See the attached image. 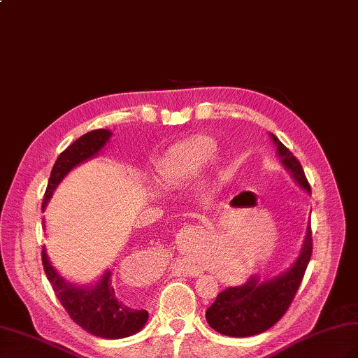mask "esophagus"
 <instances>
[{
	"label": "esophagus",
	"instance_id": "obj_1",
	"mask_svg": "<svg viewBox=\"0 0 358 358\" xmlns=\"http://www.w3.org/2000/svg\"><path fill=\"white\" fill-rule=\"evenodd\" d=\"M177 271L186 277H198L201 273V268L199 264L192 263V262H181L177 264Z\"/></svg>",
	"mask_w": 358,
	"mask_h": 358
}]
</instances>
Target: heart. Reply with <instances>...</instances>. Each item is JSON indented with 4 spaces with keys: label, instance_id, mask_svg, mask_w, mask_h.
<instances>
[{
    "label": "heart",
    "instance_id": "obj_1",
    "mask_svg": "<svg viewBox=\"0 0 358 358\" xmlns=\"http://www.w3.org/2000/svg\"><path fill=\"white\" fill-rule=\"evenodd\" d=\"M216 143L206 136H196L173 148L160 163V176L166 180H182L203 169L213 159ZM246 272V259L239 254H231L227 259L225 273L236 278Z\"/></svg>",
    "mask_w": 358,
    "mask_h": 358
}]
</instances>
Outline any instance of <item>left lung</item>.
I'll return each instance as SVG.
<instances>
[{"instance_id":"1","label":"left lung","mask_w":358,"mask_h":358,"mask_svg":"<svg viewBox=\"0 0 358 358\" xmlns=\"http://www.w3.org/2000/svg\"><path fill=\"white\" fill-rule=\"evenodd\" d=\"M277 145L281 163L301 187L311 192L308 180L299 160L286 148L277 136L271 134ZM313 252V236L308 225L304 245L295 264L275 278L260 281L259 277L248 278L239 286L222 290L206 311L208 325L215 331L231 337H250L266 331L284 316L304 278L306 269Z\"/></svg>"}]
</instances>
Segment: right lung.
I'll list each match as a JSON object with an SVG mask.
<instances>
[{
  "mask_svg": "<svg viewBox=\"0 0 358 358\" xmlns=\"http://www.w3.org/2000/svg\"><path fill=\"white\" fill-rule=\"evenodd\" d=\"M112 133L103 128L89 131L60 152L52 166L47 190H45L42 210L48 204L52 192L56 190L63 177L81 162L98 154ZM42 264L60 304L71 319L85 331L103 338H122L141 331L148 320V311L133 308L117 298L110 271L103 275V278L95 286L76 287L63 280L51 266L45 250H42Z\"/></svg>",
  "mask_w": 358,
  "mask_h": 358,
  "instance_id": "right-lung-1",
  "label": "right lung"
}]
</instances>
